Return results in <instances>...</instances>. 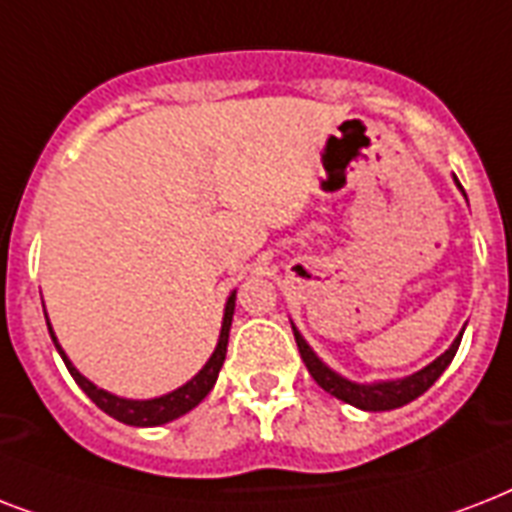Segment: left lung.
Instances as JSON below:
<instances>
[{
	"label": "left lung",
	"instance_id": "obj_1",
	"mask_svg": "<svg viewBox=\"0 0 512 512\" xmlns=\"http://www.w3.org/2000/svg\"><path fill=\"white\" fill-rule=\"evenodd\" d=\"M454 183L460 185V180L454 177ZM462 191V185H460ZM465 193V191H462ZM292 332H295V342L297 350H300V356H303L305 366H308V372L316 382H319L321 388L327 390L329 396L340 398L345 404L356 406L361 412H390V409H398V406L409 404L414 398H420L425 390L433 385V382L444 374V369L452 364L454 353L460 348L462 332L454 337V342L449 348L436 358V361H430L428 366H422L420 372L409 374V377H401V380H374V382H356L348 380V377H342L340 372L335 369H329L319 356H316V350L305 342V337L300 335V329L292 324Z\"/></svg>",
	"mask_w": 512,
	"mask_h": 512
}]
</instances>
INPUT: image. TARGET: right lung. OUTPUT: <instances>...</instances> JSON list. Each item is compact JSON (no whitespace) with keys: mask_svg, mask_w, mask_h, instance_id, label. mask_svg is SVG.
Instances as JSON below:
<instances>
[{"mask_svg":"<svg viewBox=\"0 0 512 512\" xmlns=\"http://www.w3.org/2000/svg\"><path fill=\"white\" fill-rule=\"evenodd\" d=\"M44 305V303H42ZM233 308H236V289H233L228 300H225V311H223V327H220V337H217V345L212 350V356L204 366H201L199 372L193 374L191 380L175 388L172 393H164L159 398H122L116 396V393H108V390L98 388L95 382H90L84 377L74 364H71V358L66 356V350L60 348L58 337L52 332V324L47 319V313H44V319H47V329H50V337L55 342V348H58L60 358H63V364L68 366V372L76 380V385L92 398V404L103 409L108 417H114V420L124 422V425H135V428H156V425H164V422H172L177 417H183L193 409V406H199L207 393L215 388L217 374L223 369L225 361V350H228V335H231V321H233Z\"/></svg>","mask_w":512,"mask_h":512,"instance_id":"1","label":"right lung"}]
</instances>
